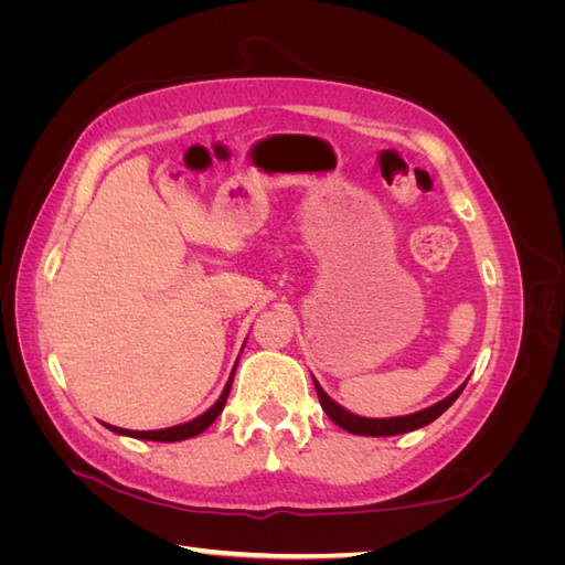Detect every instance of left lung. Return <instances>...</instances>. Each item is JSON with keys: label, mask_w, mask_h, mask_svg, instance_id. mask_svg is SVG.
Returning <instances> with one entry per match:
<instances>
[{"label": "left lung", "mask_w": 565, "mask_h": 565, "mask_svg": "<svg viewBox=\"0 0 565 565\" xmlns=\"http://www.w3.org/2000/svg\"><path fill=\"white\" fill-rule=\"evenodd\" d=\"M316 384V393H318V401L322 405L324 413H328V417L341 426L344 431H351V434H358V436H398V434H407V431H415V429H422V426L431 424L434 419H438L446 409L459 398V393L465 391L467 384H461L455 393H450L448 398H443L440 403L426 407V409H419V413L415 415H405V417H386V419H367V417H358L353 413H349V409L341 407L339 403H334L328 393H324L320 388V384L313 380Z\"/></svg>", "instance_id": "obj_1"}]
</instances>
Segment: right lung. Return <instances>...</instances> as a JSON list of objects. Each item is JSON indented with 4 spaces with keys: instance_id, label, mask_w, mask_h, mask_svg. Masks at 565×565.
Returning <instances> with one entry per match:
<instances>
[{
    "instance_id": "add662e5",
    "label": "right lung",
    "mask_w": 565,
    "mask_h": 565,
    "mask_svg": "<svg viewBox=\"0 0 565 565\" xmlns=\"http://www.w3.org/2000/svg\"><path fill=\"white\" fill-rule=\"evenodd\" d=\"M233 374H235V370H233ZM233 374H231V380H228V384H226V388H224V393H221L218 396V401L207 409V413L204 415H200V417H195L193 422H185V424H179V426H169V429H158V431H129V429H117V426H110V424H106L110 431H115V434H122V436H131V438H141V440H158V443H177V440H185V438H193V436H198V434H202L204 429H207V426L221 415V409H224V405H226V398H228V393H231V384H233Z\"/></svg>"
}]
</instances>
